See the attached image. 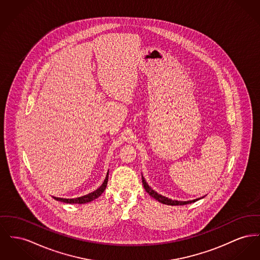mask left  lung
<instances>
[{"label": "left lung", "instance_id": "8db88e82", "mask_svg": "<svg viewBox=\"0 0 260 260\" xmlns=\"http://www.w3.org/2000/svg\"><path fill=\"white\" fill-rule=\"evenodd\" d=\"M142 183H143V186L146 190L147 193H149L150 197H152L153 199L158 200L159 202L163 203V204H167V205H185V204H189V203H192V202H196L199 199H203L204 197L202 198H199V199H192V200H187V201H179V200H173V199H168L166 197H163L161 194H159L157 191H155L154 189L151 188V186H149V184L146 183L144 177L142 176Z\"/></svg>", "mask_w": 260, "mask_h": 260}]
</instances>
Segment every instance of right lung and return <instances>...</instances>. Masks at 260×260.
Masks as SVG:
<instances>
[{
	"label": "right lung",
	"instance_id": "add662e5",
	"mask_svg": "<svg viewBox=\"0 0 260 260\" xmlns=\"http://www.w3.org/2000/svg\"><path fill=\"white\" fill-rule=\"evenodd\" d=\"M108 177H109V170H108L107 175H106V178H105L103 183L96 190H94L93 192H90V193H88L86 196L79 197V198H76V199H61V198H56V197H53V199H56L58 201H61V202H64V203L83 204V203L90 202V201L94 200V199H98L104 192V190L106 189V186H107Z\"/></svg>",
	"mask_w": 260,
	"mask_h": 260
}]
</instances>
